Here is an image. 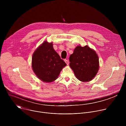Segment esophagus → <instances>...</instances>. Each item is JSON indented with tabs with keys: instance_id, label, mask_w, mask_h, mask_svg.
Listing matches in <instances>:
<instances>
[{
	"instance_id": "34e87169",
	"label": "esophagus",
	"mask_w": 126,
	"mask_h": 126,
	"mask_svg": "<svg viewBox=\"0 0 126 126\" xmlns=\"http://www.w3.org/2000/svg\"><path fill=\"white\" fill-rule=\"evenodd\" d=\"M64 61H65V62L66 63V64H67V65H68V64H69V61H68V60H67V59H65V60H64Z\"/></svg>"
}]
</instances>
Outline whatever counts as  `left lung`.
<instances>
[{
  "label": "left lung",
  "instance_id": "obj_1",
  "mask_svg": "<svg viewBox=\"0 0 126 126\" xmlns=\"http://www.w3.org/2000/svg\"><path fill=\"white\" fill-rule=\"evenodd\" d=\"M69 61V66L76 77L81 82L91 81L99 71V61L97 54L87 45L77 46L70 56Z\"/></svg>",
  "mask_w": 126,
  "mask_h": 126
}]
</instances>
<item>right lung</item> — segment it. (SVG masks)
I'll list each match as a JSON object with an SVG mask.
<instances>
[{"mask_svg": "<svg viewBox=\"0 0 126 126\" xmlns=\"http://www.w3.org/2000/svg\"><path fill=\"white\" fill-rule=\"evenodd\" d=\"M53 42L44 41L34 52L32 68L35 74L42 81L51 83L58 77L67 65L53 48Z\"/></svg>", "mask_w": 126, "mask_h": 126, "instance_id": "obj_1", "label": "right lung"}]
</instances>
